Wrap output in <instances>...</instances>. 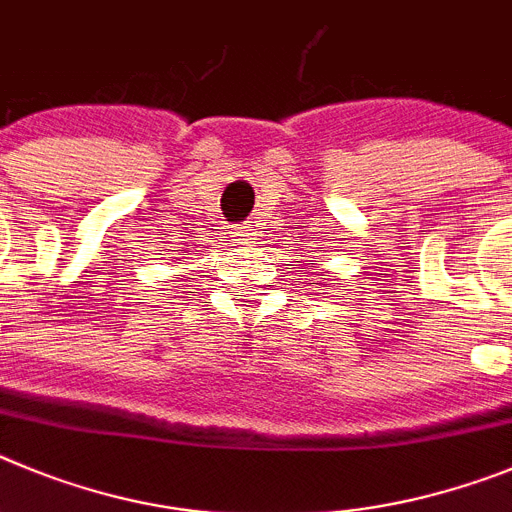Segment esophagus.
Wrapping results in <instances>:
<instances>
[{
	"mask_svg": "<svg viewBox=\"0 0 512 512\" xmlns=\"http://www.w3.org/2000/svg\"><path fill=\"white\" fill-rule=\"evenodd\" d=\"M252 239H255V229H252V224H247V227H239L237 229V242H239V245L250 247Z\"/></svg>",
	"mask_w": 512,
	"mask_h": 512,
	"instance_id": "esophagus-1",
	"label": "esophagus"
}]
</instances>
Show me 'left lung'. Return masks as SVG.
I'll use <instances>...</instances> for the list:
<instances>
[{
  "instance_id": "obj_1",
  "label": "left lung",
  "mask_w": 512,
  "mask_h": 512,
  "mask_svg": "<svg viewBox=\"0 0 512 512\" xmlns=\"http://www.w3.org/2000/svg\"><path fill=\"white\" fill-rule=\"evenodd\" d=\"M311 265H313V260H311Z\"/></svg>"
}]
</instances>
